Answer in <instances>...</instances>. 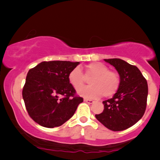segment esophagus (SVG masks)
<instances>
[{
	"label": "esophagus",
	"mask_w": 160,
	"mask_h": 160,
	"mask_svg": "<svg viewBox=\"0 0 160 160\" xmlns=\"http://www.w3.org/2000/svg\"><path fill=\"white\" fill-rule=\"evenodd\" d=\"M84 102H88L89 104H92L93 102H94L93 100H89V99H86V98H84Z\"/></svg>",
	"instance_id": "esophagus-1"
}]
</instances>
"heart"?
Returning a JSON list of instances; mask_svg holds the SVG:
<instances>
[{
  "label": "heart",
  "mask_w": 160,
  "mask_h": 160,
  "mask_svg": "<svg viewBox=\"0 0 160 160\" xmlns=\"http://www.w3.org/2000/svg\"><path fill=\"white\" fill-rule=\"evenodd\" d=\"M83 73L79 68H74L68 74V82L75 89L78 95L88 99H98L102 95L109 98L117 92L120 85V78L117 72L109 71L102 62H92L84 68ZM92 78L88 87L82 88L86 78ZM81 88H80V87Z\"/></svg>",
  "instance_id": "obj_1"
}]
</instances>
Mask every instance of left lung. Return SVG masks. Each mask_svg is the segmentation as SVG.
Returning <instances> with one entry per match:
<instances>
[{"label": "left lung", "instance_id": "8db88e82", "mask_svg": "<svg viewBox=\"0 0 160 160\" xmlns=\"http://www.w3.org/2000/svg\"><path fill=\"white\" fill-rule=\"evenodd\" d=\"M113 65L120 77V85L112 98L102 102L104 110L95 117L109 130L122 131L139 121L145 113L148 84L135 65L119 58L104 59Z\"/></svg>", "mask_w": 160, "mask_h": 160}]
</instances>
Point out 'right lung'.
Returning <instances> with one entry per match:
<instances>
[{"mask_svg":"<svg viewBox=\"0 0 160 160\" xmlns=\"http://www.w3.org/2000/svg\"><path fill=\"white\" fill-rule=\"evenodd\" d=\"M79 62H42L29 70L22 90L28 114L48 128L61 126L73 117L83 98L68 82V74Z\"/></svg>","mask_w":160,"mask_h":160,"instance_id":"right-lung-1","label":"right lung"}]
</instances>
